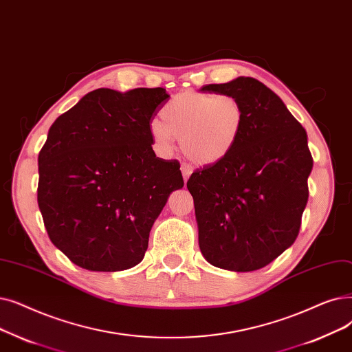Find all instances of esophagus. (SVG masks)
<instances>
[{"label": "esophagus", "mask_w": 352, "mask_h": 352, "mask_svg": "<svg viewBox=\"0 0 352 352\" xmlns=\"http://www.w3.org/2000/svg\"><path fill=\"white\" fill-rule=\"evenodd\" d=\"M181 171H182V177H184V181H187L191 175V166L187 164H182L181 165Z\"/></svg>", "instance_id": "34e87169"}]
</instances>
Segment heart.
Listing matches in <instances>:
<instances>
[{
	"instance_id": "b5f03b06",
	"label": "heart",
	"mask_w": 352,
	"mask_h": 352,
	"mask_svg": "<svg viewBox=\"0 0 352 352\" xmlns=\"http://www.w3.org/2000/svg\"><path fill=\"white\" fill-rule=\"evenodd\" d=\"M161 119L149 125L151 140L161 154H170L175 136L191 162L212 165L227 158L237 146L246 109L232 94L216 95L188 89L162 106Z\"/></svg>"
}]
</instances>
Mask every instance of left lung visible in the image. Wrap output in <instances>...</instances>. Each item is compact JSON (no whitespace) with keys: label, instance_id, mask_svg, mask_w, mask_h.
<instances>
[{"label":"left lung","instance_id":"8db88e82","mask_svg":"<svg viewBox=\"0 0 352 352\" xmlns=\"http://www.w3.org/2000/svg\"><path fill=\"white\" fill-rule=\"evenodd\" d=\"M201 90L237 96L246 122L232 154L198 168L187 181L200 250L221 269H262L299 234L314 165L307 131L274 91L253 78Z\"/></svg>","mask_w":352,"mask_h":352}]
</instances>
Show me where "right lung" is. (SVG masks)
<instances>
[{
  "mask_svg": "<svg viewBox=\"0 0 352 352\" xmlns=\"http://www.w3.org/2000/svg\"><path fill=\"white\" fill-rule=\"evenodd\" d=\"M165 89H96L60 115L38 154L37 201L54 246L86 270L138 265L168 197L184 186L177 160L152 149Z\"/></svg>",
  "mask_w": 352,
  "mask_h": 352,
  "instance_id": "add662e5",
  "label": "right lung"
}]
</instances>
